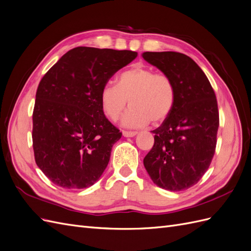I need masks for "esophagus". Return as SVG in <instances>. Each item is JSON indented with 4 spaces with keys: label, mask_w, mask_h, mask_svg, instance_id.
Returning <instances> with one entry per match:
<instances>
[{
    "label": "esophagus",
    "mask_w": 251,
    "mask_h": 251,
    "mask_svg": "<svg viewBox=\"0 0 251 251\" xmlns=\"http://www.w3.org/2000/svg\"><path fill=\"white\" fill-rule=\"evenodd\" d=\"M123 134H124L125 137H133V136L137 135V132H136V131H124Z\"/></svg>",
    "instance_id": "obj_1"
}]
</instances>
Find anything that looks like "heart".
Masks as SVG:
<instances>
[{
    "mask_svg": "<svg viewBox=\"0 0 251 251\" xmlns=\"http://www.w3.org/2000/svg\"><path fill=\"white\" fill-rule=\"evenodd\" d=\"M131 105L123 118V125L137 127L160 124L169 118L176 101V88L165 73L135 65L119 74L117 85L107 83L101 89L100 101L109 119L119 118L127 104Z\"/></svg>",
    "mask_w": 251,
    "mask_h": 251,
    "instance_id": "b5f03b06",
    "label": "heart"
}]
</instances>
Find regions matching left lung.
Here are the masks:
<instances>
[{
  "label": "left lung",
  "instance_id": "1",
  "mask_svg": "<svg viewBox=\"0 0 251 251\" xmlns=\"http://www.w3.org/2000/svg\"><path fill=\"white\" fill-rule=\"evenodd\" d=\"M148 63L168 74L176 88L169 118L151 131L154 146L143 159L151 179L171 192L198 183L217 146L219 111L215 91L201 68L183 53L144 52Z\"/></svg>",
  "mask_w": 251,
  "mask_h": 251
}]
</instances>
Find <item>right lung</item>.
I'll use <instances>...</instances> for the list:
<instances>
[{
	"label": "right lung",
	"mask_w": 251,
	"mask_h": 251,
	"mask_svg": "<svg viewBox=\"0 0 251 251\" xmlns=\"http://www.w3.org/2000/svg\"><path fill=\"white\" fill-rule=\"evenodd\" d=\"M137 55L131 50L76 47L41 79L32 114L34 159L54 184L79 189L100 178L121 132L105 117L100 95Z\"/></svg>",
	"instance_id": "obj_1"
}]
</instances>
